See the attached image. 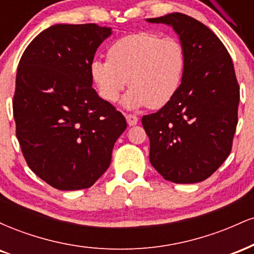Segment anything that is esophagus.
Instances as JSON below:
<instances>
[{"label":"esophagus","mask_w":254,"mask_h":254,"mask_svg":"<svg viewBox=\"0 0 254 254\" xmlns=\"http://www.w3.org/2000/svg\"><path fill=\"white\" fill-rule=\"evenodd\" d=\"M127 124L130 125V127H133V125H136L137 122H138V118H137L136 116H133V115H127Z\"/></svg>","instance_id":"esophagus-1"}]
</instances>
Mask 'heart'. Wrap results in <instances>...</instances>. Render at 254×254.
Instances as JSON below:
<instances>
[{"label":"heart","mask_w":254,"mask_h":254,"mask_svg":"<svg viewBox=\"0 0 254 254\" xmlns=\"http://www.w3.org/2000/svg\"><path fill=\"white\" fill-rule=\"evenodd\" d=\"M109 61L90 63V77L104 100L115 103L127 87L122 104L127 109H159L179 90L186 66L183 44L173 37L150 32L125 36L110 46Z\"/></svg>","instance_id":"1"}]
</instances>
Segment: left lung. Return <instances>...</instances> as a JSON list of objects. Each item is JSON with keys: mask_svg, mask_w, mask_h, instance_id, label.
<instances>
[{"mask_svg": "<svg viewBox=\"0 0 254 254\" xmlns=\"http://www.w3.org/2000/svg\"><path fill=\"white\" fill-rule=\"evenodd\" d=\"M147 21L171 26L186 55L177 94L142 118L150 164L172 183L203 182L232 150L240 100L233 61L216 34L193 17L171 13Z\"/></svg>", "mask_w": 254, "mask_h": 254, "instance_id": "8db88e82", "label": "left lung"}]
</instances>
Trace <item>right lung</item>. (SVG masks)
Masks as SVG:
<instances>
[{
  "mask_svg": "<svg viewBox=\"0 0 254 254\" xmlns=\"http://www.w3.org/2000/svg\"><path fill=\"white\" fill-rule=\"evenodd\" d=\"M111 34L95 24L54 25L32 40L17 66L16 137L28 167L57 190L90 188L127 129L124 116L92 88L90 63Z\"/></svg>",
  "mask_w": 254,
  "mask_h": 254,
  "instance_id": "right-lung-1",
  "label": "right lung"
}]
</instances>
